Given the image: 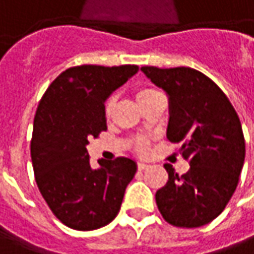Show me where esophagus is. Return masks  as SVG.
I'll return each mask as SVG.
<instances>
[{
  "mask_svg": "<svg viewBox=\"0 0 254 254\" xmlns=\"http://www.w3.org/2000/svg\"><path fill=\"white\" fill-rule=\"evenodd\" d=\"M137 166H138V171H144V169H147L148 168L147 163H144V162H138V165H137Z\"/></svg>",
  "mask_w": 254,
  "mask_h": 254,
  "instance_id": "obj_1",
  "label": "esophagus"
}]
</instances>
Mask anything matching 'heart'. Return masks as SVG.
Wrapping results in <instances>:
<instances>
[{
	"label": "heart",
	"mask_w": 254,
	"mask_h": 254,
	"mask_svg": "<svg viewBox=\"0 0 254 254\" xmlns=\"http://www.w3.org/2000/svg\"><path fill=\"white\" fill-rule=\"evenodd\" d=\"M155 93H158L156 91H154V89H149V88H144V89H139L138 92H137V100H138V103H141V102H144L145 99H148V98H151L152 95H155ZM115 103H116V98L115 96H110L109 99L106 100V103H105V116L106 117H109V116L112 115V112H113V109H115ZM135 149L138 151L139 154H145L148 149V142L145 141V139H137L135 141Z\"/></svg>",
	"instance_id": "heart-1"
}]
</instances>
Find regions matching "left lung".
Returning <instances> with one entry per match:
<instances>
[{
    "label": "left lung",
    "instance_id": "obj_1",
    "mask_svg": "<svg viewBox=\"0 0 254 254\" xmlns=\"http://www.w3.org/2000/svg\"><path fill=\"white\" fill-rule=\"evenodd\" d=\"M151 82L166 92V137L185 141L179 149L190 169L179 176L166 163L168 183L155 194L165 221L197 228L224 211L236 190L245 162L241 120L225 93L200 71L189 67H142Z\"/></svg>",
    "mask_w": 254,
    "mask_h": 254
}]
</instances>
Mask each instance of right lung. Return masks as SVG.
Segmentation results:
<instances>
[{
    "label": "right lung",
    "mask_w": 254,
    "mask_h": 254,
    "mask_svg": "<svg viewBox=\"0 0 254 254\" xmlns=\"http://www.w3.org/2000/svg\"><path fill=\"white\" fill-rule=\"evenodd\" d=\"M138 72L137 65H79L61 72L36 110L30 155L37 187L57 218L76 231H93L119 214L137 163L100 159L92 169L86 145L107 130L105 103Z\"/></svg>",
    "instance_id": "right-lung-1"
}]
</instances>
